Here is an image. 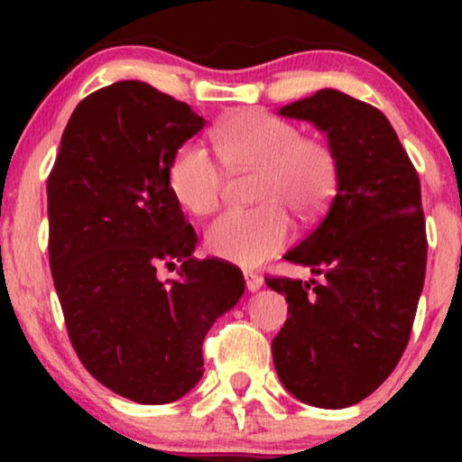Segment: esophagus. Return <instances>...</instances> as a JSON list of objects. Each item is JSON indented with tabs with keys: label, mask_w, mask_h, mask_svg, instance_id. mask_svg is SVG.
<instances>
[{
	"label": "esophagus",
	"mask_w": 462,
	"mask_h": 462,
	"mask_svg": "<svg viewBox=\"0 0 462 462\" xmlns=\"http://www.w3.org/2000/svg\"><path fill=\"white\" fill-rule=\"evenodd\" d=\"M244 280L245 288H248L250 292H256V290L263 286V275H258L256 271H244Z\"/></svg>",
	"instance_id": "34e87169"
}]
</instances>
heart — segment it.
<instances>
[{
	"label": "heart",
	"instance_id": "obj_1",
	"mask_svg": "<svg viewBox=\"0 0 462 462\" xmlns=\"http://www.w3.org/2000/svg\"><path fill=\"white\" fill-rule=\"evenodd\" d=\"M212 141L226 170H258L254 199L261 201L248 210H226L208 226L206 245L218 258L244 267L258 264L288 242L283 208L311 220L337 195V151L324 138L302 136L290 119L261 109L239 111L214 128ZM166 176L174 199L198 217L217 210L223 199L226 176L198 144H180Z\"/></svg>",
	"mask_w": 462,
	"mask_h": 462
}]
</instances>
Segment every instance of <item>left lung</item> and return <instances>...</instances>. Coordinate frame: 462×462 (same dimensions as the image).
<instances>
[{
  "mask_svg": "<svg viewBox=\"0 0 462 462\" xmlns=\"http://www.w3.org/2000/svg\"><path fill=\"white\" fill-rule=\"evenodd\" d=\"M280 113L326 132L340 182L319 225L283 256L324 280L264 277L290 315L273 364L296 400L346 408L381 387L408 346L427 269L420 180L393 125L364 100L319 90Z\"/></svg>",
  "mask_w": 462,
  "mask_h": 462,
  "instance_id": "8db88e82",
  "label": "left lung"
}]
</instances>
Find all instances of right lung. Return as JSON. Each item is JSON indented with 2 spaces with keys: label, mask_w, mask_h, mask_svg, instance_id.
Masks as SVG:
<instances>
[{
  "label": "right lung",
  "mask_w": 462,
  "mask_h": 462,
  "mask_svg": "<svg viewBox=\"0 0 462 462\" xmlns=\"http://www.w3.org/2000/svg\"><path fill=\"white\" fill-rule=\"evenodd\" d=\"M191 106L117 81L75 106L48 176L50 269L84 368L113 393L170 403L204 374L206 332L244 294L233 263L191 256L168 163L204 128ZM181 277L156 280L160 263Z\"/></svg>",
  "instance_id": "obj_1"
}]
</instances>
